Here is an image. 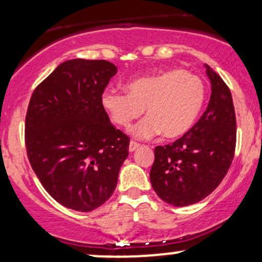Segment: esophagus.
<instances>
[{"instance_id": "obj_1", "label": "esophagus", "mask_w": 262, "mask_h": 262, "mask_svg": "<svg viewBox=\"0 0 262 262\" xmlns=\"http://www.w3.org/2000/svg\"><path fill=\"white\" fill-rule=\"evenodd\" d=\"M139 143H137V142H134V140H132L130 143H129V151H134L136 150V149H138L139 148Z\"/></svg>"}]
</instances>
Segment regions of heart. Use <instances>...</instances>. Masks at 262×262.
Instances as JSON below:
<instances>
[{"mask_svg": "<svg viewBox=\"0 0 262 262\" xmlns=\"http://www.w3.org/2000/svg\"><path fill=\"white\" fill-rule=\"evenodd\" d=\"M205 94V84L199 77L175 70L132 80L128 93L105 91L102 104L111 119L120 126H128L145 108L146 117L130 129V133L139 139L159 133L171 139L191 128L203 108Z\"/></svg>", "mask_w": 262, "mask_h": 262, "instance_id": "obj_1", "label": "heart"}]
</instances>
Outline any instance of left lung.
<instances>
[{
	"label": "left lung",
	"instance_id": "1",
	"mask_svg": "<svg viewBox=\"0 0 262 262\" xmlns=\"http://www.w3.org/2000/svg\"><path fill=\"white\" fill-rule=\"evenodd\" d=\"M211 96L191 129L171 144L158 145L150 183L160 199L174 206L199 203L228 173L236 146V117L231 92L206 66Z\"/></svg>",
	"mask_w": 262,
	"mask_h": 262
}]
</instances>
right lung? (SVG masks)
<instances>
[{
	"label": "right lung",
	"mask_w": 262,
	"mask_h": 262,
	"mask_svg": "<svg viewBox=\"0 0 262 262\" xmlns=\"http://www.w3.org/2000/svg\"><path fill=\"white\" fill-rule=\"evenodd\" d=\"M117 73L104 59H71L37 85L25 123L27 157L46 191L68 209L88 212L113 194L129 154V137L102 104Z\"/></svg>",
	"instance_id": "add662e5"
}]
</instances>
